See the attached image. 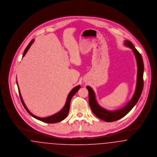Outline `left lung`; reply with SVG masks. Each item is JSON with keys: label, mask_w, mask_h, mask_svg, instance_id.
<instances>
[{"label": "left lung", "mask_w": 157, "mask_h": 157, "mask_svg": "<svg viewBox=\"0 0 157 157\" xmlns=\"http://www.w3.org/2000/svg\"><path fill=\"white\" fill-rule=\"evenodd\" d=\"M124 45L131 49L133 52L137 62L138 73H137V81L136 86L135 93L132 97V99L127 103L124 107L116 110H107L106 109L101 107L97 102L96 99L95 93L93 90L89 86H87L86 88L89 91V101L91 111L99 119L105 121L107 122H111L117 121L122 117L126 115L131 110L134 106L136 104L140 98L142 91L144 87V66L143 59L140 53L135 48L133 44L131 41L126 40L124 41Z\"/></svg>", "instance_id": "1"}]
</instances>
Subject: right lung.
Instances as JSON below:
<instances>
[{"label": "right lung", "instance_id": "right-lung-1", "mask_svg": "<svg viewBox=\"0 0 157 157\" xmlns=\"http://www.w3.org/2000/svg\"><path fill=\"white\" fill-rule=\"evenodd\" d=\"M33 41H34V40H33L29 42V44H28V45L27 46V47L25 48V51H24V54H23V56L22 57H24L25 56L26 53L27 52L28 50H29V48H30L31 45L33 44ZM17 88H18V91H19V96H20V98H21V102L23 105V106L25 107V110L28 112V113L31 116H32L34 118L39 120V121H41L42 122H45V123H48V124H54V123H57L59 122H61L63 120H64L66 117H67V116L68 113V112H69V110H70V101H71V99L73 98V96L75 95V94L76 93V92L80 88V86L78 85L76 87H75V88H73L72 89V90L71 91L68 96H67V99L66 102V104L64 105V106L63 107V108L59 111L58 112V113L53 115L50 116L48 117H37L36 116L33 115V114L30 112V111L28 110V109L26 107V105L24 102V100L22 99V98L21 96V93H20V91H19V87H18V84H17Z\"/></svg>", "mask_w": 157, "mask_h": 157}]
</instances>
